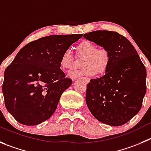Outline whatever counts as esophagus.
Listing matches in <instances>:
<instances>
[{"instance_id": "obj_1", "label": "esophagus", "mask_w": 151, "mask_h": 151, "mask_svg": "<svg viewBox=\"0 0 151 151\" xmlns=\"http://www.w3.org/2000/svg\"><path fill=\"white\" fill-rule=\"evenodd\" d=\"M81 79H82L83 81H84V82H86V83H88L89 81H90V78H87V77H84V78H81Z\"/></svg>"}]
</instances>
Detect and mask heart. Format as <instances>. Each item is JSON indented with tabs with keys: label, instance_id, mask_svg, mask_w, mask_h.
<instances>
[{
	"label": "heart",
	"instance_id": "b5f03b06",
	"mask_svg": "<svg viewBox=\"0 0 151 151\" xmlns=\"http://www.w3.org/2000/svg\"><path fill=\"white\" fill-rule=\"evenodd\" d=\"M76 55L84 56L81 62L82 69L73 70L68 73L69 77L76 78L81 76H93L101 74L107 70L110 62V53L106 49L98 48L93 41L84 40L76 47ZM74 55L70 49H66L60 57L59 64L61 69L67 70L71 69Z\"/></svg>",
	"mask_w": 151,
	"mask_h": 151
}]
</instances>
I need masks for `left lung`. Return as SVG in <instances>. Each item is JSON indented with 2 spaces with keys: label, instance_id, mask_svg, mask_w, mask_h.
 <instances>
[{
  "label": "left lung",
  "instance_id": "left-lung-1",
  "mask_svg": "<svg viewBox=\"0 0 151 151\" xmlns=\"http://www.w3.org/2000/svg\"><path fill=\"white\" fill-rule=\"evenodd\" d=\"M84 37L110 53L105 75L91 79L87 86L86 103L101 122L121 126L136 116L146 93V69L133 44L116 32L97 30Z\"/></svg>",
  "mask_w": 151,
  "mask_h": 151
}]
</instances>
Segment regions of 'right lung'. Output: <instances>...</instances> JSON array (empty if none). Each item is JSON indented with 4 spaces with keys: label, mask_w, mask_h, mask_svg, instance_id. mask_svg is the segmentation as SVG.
Here are the masks:
<instances>
[{
    "label": "right lung",
    "mask_w": 151,
    "mask_h": 151,
    "mask_svg": "<svg viewBox=\"0 0 151 151\" xmlns=\"http://www.w3.org/2000/svg\"><path fill=\"white\" fill-rule=\"evenodd\" d=\"M82 34L53 35L31 41L6 68L2 91L7 110L24 125L50 119L72 79L60 69L63 52Z\"/></svg>",
    "instance_id": "obj_1"
}]
</instances>
